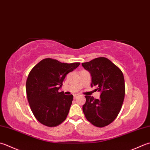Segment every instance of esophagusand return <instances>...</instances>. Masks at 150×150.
<instances>
[{
	"mask_svg": "<svg viewBox=\"0 0 150 150\" xmlns=\"http://www.w3.org/2000/svg\"><path fill=\"white\" fill-rule=\"evenodd\" d=\"M78 94H75L74 96H73V97H74V99H76V98H77V97H78Z\"/></svg>",
	"mask_w": 150,
	"mask_h": 150,
	"instance_id": "1",
	"label": "esophagus"
}]
</instances>
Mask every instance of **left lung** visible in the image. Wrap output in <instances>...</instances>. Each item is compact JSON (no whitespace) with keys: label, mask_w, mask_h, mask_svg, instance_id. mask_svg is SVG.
I'll return each mask as SVG.
<instances>
[{"label":"left lung","mask_w":150,"mask_h":150,"mask_svg":"<svg viewBox=\"0 0 150 150\" xmlns=\"http://www.w3.org/2000/svg\"><path fill=\"white\" fill-rule=\"evenodd\" d=\"M82 65L92 75L91 87L101 92L99 99L85 96L83 112L92 125L105 127L116 119L122 108L125 92L124 75L118 66L105 57L94 58Z\"/></svg>","instance_id":"1"}]
</instances>
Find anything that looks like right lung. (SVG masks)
I'll return each mask as SVG.
<instances>
[{"instance_id": "right-lung-1", "label": "right lung", "mask_w": 150, "mask_h": 150, "mask_svg": "<svg viewBox=\"0 0 150 150\" xmlns=\"http://www.w3.org/2000/svg\"><path fill=\"white\" fill-rule=\"evenodd\" d=\"M80 65L45 58L32 69L26 79V92L35 118L47 127H56L65 120L73 99L58 90L66 75Z\"/></svg>"}]
</instances>
